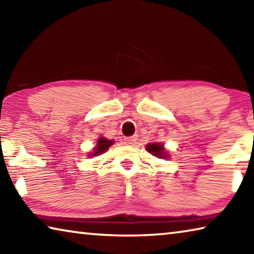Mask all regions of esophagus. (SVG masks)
I'll return each instance as SVG.
<instances>
[{
  "instance_id": "esophagus-1",
  "label": "esophagus",
  "mask_w": 254,
  "mask_h": 254,
  "mask_svg": "<svg viewBox=\"0 0 254 254\" xmlns=\"http://www.w3.org/2000/svg\"><path fill=\"white\" fill-rule=\"evenodd\" d=\"M136 142V137L135 136H128V137H126L124 139V143L127 144V145H133L135 144Z\"/></svg>"
}]
</instances>
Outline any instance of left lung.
Returning a JSON list of instances; mask_svg holds the SVG:
<instances>
[{"label":"left lung","instance_id":"8db88e82","mask_svg":"<svg viewBox=\"0 0 254 254\" xmlns=\"http://www.w3.org/2000/svg\"><path fill=\"white\" fill-rule=\"evenodd\" d=\"M145 150L152 156L159 159H169V152L165 149V145L161 142H150L145 145Z\"/></svg>","mask_w":254,"mask_h":254}]
</instances>
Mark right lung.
Wrapping results in <instances>:
<instances>
[{"label": "right lung", "mask_w": 254, "mask_h": 254, "mask_svg": "<svg viewBox=\"0 0 254 254\" xmlns=\"http://www.w3.org/2000/svg\"><path fill=\"white\" fill-rule=\"evenodd\" d=\"M114 144V140H107L104 136H100L97 139L96 145L93 148V151L88 153V158H93L106 152L111 145Z\"/></svg>", "instance_id": "1"}]
</instances>
